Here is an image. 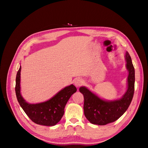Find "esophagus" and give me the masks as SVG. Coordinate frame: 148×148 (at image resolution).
I'll return each mask as SVG.
<instances>
[{
  "label": "esophagus",
  "instance_id": "obj_1",
  "mask_svg": "<svg viewBox=\"0 0 148 148\" xmlns=\"http://www.w3.org/2000/svg\"><path fill=\"white\" fill-rule=\"evenodd\" d=\"M83 84V80L80 78H77L74 80V84L76 87H79Z\"/></svg>",
  "mask_w": 148,
  "mask_h": 148
}]
</instances>
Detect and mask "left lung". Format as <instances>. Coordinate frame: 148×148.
<instances>
[{
  "instance_id": "8db88e82",
  "label": "left lung",
  "mask_w": 148,
  "mask_h": 148,
  "mask_svg": "<svg viewBox=\"0 0 148 148\" xmlns=\"http://www.w3.org/2000/svg\"><path fill=\"white\" fill-rule=\"evenodd\" d=\"M128 76V89L121 99L107 102L100 99L85 87L79 92L84 96V114L91 123L105 125L117 120L124 114L132 100L135 88V69L128 51L126 53Z\"/></svg>"
}]
</instances>
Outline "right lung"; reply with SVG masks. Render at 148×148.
Listing matches in <instances>:
<instances>
[{
  "label": "right lung",
  "mask_w": 148,
  "mask_h": 148,
  "mask_svg": "<svg viewBox=\"0 0 148 148\" xmlns=\"http://www.w3.org/2000/svg\"><path fill=\"white\" fill-rule=\"evenodd\" d=\"M21 66L16 77L15 92L18 102L29 118L36 124L54 126L64 114V108L71 95L77 91L73 84L65 87L48 101L30 104L25 102L20 94Z\"/></svg>",
  "instance_id": "1"
}]
</instances>
